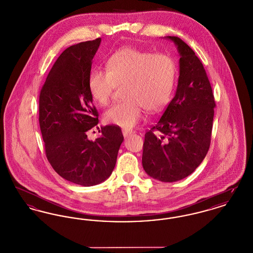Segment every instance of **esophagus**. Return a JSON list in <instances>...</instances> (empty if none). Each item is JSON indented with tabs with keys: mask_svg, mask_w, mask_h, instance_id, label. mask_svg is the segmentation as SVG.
<instances>
[{
	"mask_svg": "<svg viewBox=\"0 0 253 253\" xmlns=\"http://www.w3.org/2000/svg\"><path fill=\"white\" fill-rule=\"evenodd\" d=\"M122 133L125 137H128L129 135L132 134V131H129V130H122Z\"/></svg>",
	"mask_w": 253,
	"mask_h": 253,
	"instance_id": "1",
	"label": "esophagus"
}]
</instances>
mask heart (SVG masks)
<instances>
[{
    "mask_svg": "<svg viewBox=\"0 0 253 253\" xmlns=\"http://www.w3.org/2000/svg\"><path fill=\"white\" fill-rule=\"evenodd\" d=\"M175 76V63L167 54L127 46L109 58L106 70L90 71L88 90L95 102L105 106L117 87L123 86L125 100L111 106L104 113V121L130 130L141 120L143 108L155 113L167 106Z\"/></svg>",
    "mask_w": 253,
    "mask_h": 253,
    "instance_id": "1",
    "label": "heart"
}]
</instances>
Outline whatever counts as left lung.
Masks as SVG:
<instances>
[{
  "label": "left lung",
  "mask_w": 253,
  "mask_h": 253,
  "mask_svg": "<svg viewBox=\"0 0 253 253\" xmlns=\"http://www.w3.org/2000/svg\"><path fill=\"white\" fill-rule=\"evenodd\" d=\"M180 55L175 96L145 133L142 166L162 182L181 180L203 161L211 145L215 101L202 62L180 38L167 37Z\"/></svg>",
  "instance_id": "8db88e82"
}]
</instances>
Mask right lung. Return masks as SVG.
Here are the masks:
<instances>
[{"instance_id": "1", "label": "right lung", "mask_w": 253, "mask_h": 253, "mask_svg": "<svg viewBox=\"0 0 253 253\" xmlns=\"http://www.w3.org/2000/svg\"><path fill=\"white\" fill-rule=\"evenodd\" d=\"M100 42L97 38L65 49L51 68L39 99V122L49 163L62 178L84 187L108 178L123 141L121 128L113 124L101 127L96 140L87 137L98 123L88 76Z\"/></svg>"}]
</instances>
